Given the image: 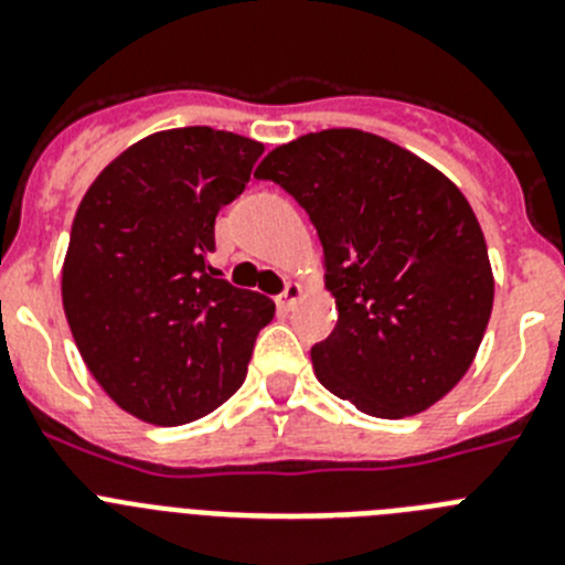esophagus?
<instances>
[{
	"instance_id": "34e87169",
	"label": "esophagus",
	"mask_w": 565,
	"mask_h": 565,
	"mask_svg": "<svg viewBox=\"0 0 565 565\" xmlns=\"http://www.w3.org/2000/svg\"><path fill=\"white\" fill-rule=\"evenodd\" d=\"M299 297H302V286H299V282H288L286 291H282V294H279V297H277L279 311H291L294 302H297Z\"/></svg>"
}]
</instances>
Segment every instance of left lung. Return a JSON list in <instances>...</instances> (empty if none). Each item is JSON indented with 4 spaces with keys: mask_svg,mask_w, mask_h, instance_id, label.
<instances>
[{
    "mask_svg": "<svg viewBox=\"0 0 565 565\" xmlns=\"http://www.w3.org/2000/svg\"><path fill=\"white\" fill-rule=\"evenodd\" d=\"M254 178L306 209L326 252L339 319L311 348L319 382L376 418L416 416L447 396L476 359L495 297L461 189L362 129L282 143Z\"/></svg>",
    "mask_w": 565,
    "mask_h": 565,
    "instance_id": "8db88e82",
    "label": "left lung"
}]
</instances>
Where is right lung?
I'll list each match as a JSON object with an SVG mask.
<instances>
[{"instance_id": "obj_1", "label": "right lung", "mask_w": 565, "mask_h": 565, "mask_svg": "<svg viewBox=\"0 0 565 565\" xmlns=\"http://www.w3.org/2000/svg\"><path fill=\"white\" fill-rule=\"evenodd\" d=\"M263 143L212 127L154 132L98 174L73 221L62 302L84 364L121 411L174 427L221 407L274 302L209 266L214 217Z\"/></svg>"}]
</instances>
